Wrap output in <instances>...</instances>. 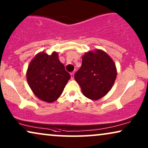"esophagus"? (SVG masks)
Segmentation results:
<instances>
[{
	"label": "esophagus",
	"mask_w": 148,
	"mask_h": 148,
	"mask_svg": "<svg viewBox=\"0 0 148 148\" xmlns=\"http://www.w3.org/2000/svg\"><path fill=\"white\" fill-rule=\"evenodd\" d=\"M70 76H71V79H74V72H72L70 74Z\"/></svg>",
	"instance_id": "esophagus-1"
}]
</instances>
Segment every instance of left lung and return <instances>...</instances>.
<instances>
[{"label": "left lung", "instance_id": "8db88e82", "mask_svg": "<svg viewBox=\"0 0 148 148\" xmlns=\"http://www.w3.org/2000/svg\"><path fill=\"white\" fill-rule=\"evenodd\" d=\"M117 77V68L111 57L102 50L88 51L82 57V65L74 78L83 94L98 100L111 90Z\"/></svg>", "mask_w": 148, "mask_h": 148}]
</instances>
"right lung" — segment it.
<instances>
[{"mask_svg": "<svg viewBox=\"0 0 148 148\" xmlns=\"http://www.w3.org/2000/svg\"><path fill=\"white\" fill-rule=\"evenodd\" d=\"M70 78L57 52L49 55L44 51L39 52L30 62L27 71V80L33 93L48 103L60 97Z\"/></svg>", "mask_w": 148, "mask_h": 148, "instance_id": "obj_1", "label": "right lung"}]
</instances>
